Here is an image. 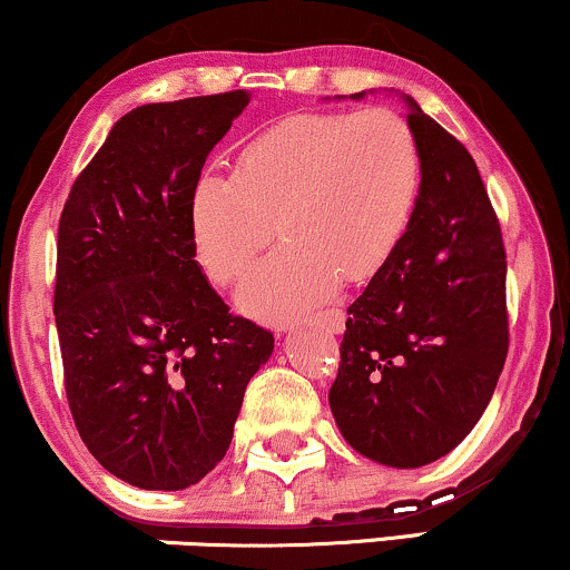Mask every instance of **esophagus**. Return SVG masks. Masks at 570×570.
Instances as JSON below:
<instances>
[{
	"label": "esophagus",
	"instance_id": "obj_1",
	"mask_svg": "<svg viewBox=\"0 0 570 570\" xmlns=\"http://www.w3.org/2000/svg\"><path fill=\"white\" fill-rule=\"evenodd\" d=\"M313 324L324 326V330H330V332H335V335H340V332L345 330V313L337 311V307H332V311L318 313V316L313 318Z\"/></svg>",
	"mask_w": 570,
	"mask_h": 570
}]
</instances>
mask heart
I'll list each match as a JSON object with an SVG mask.
<instances>
[{"instance_id":"1","label":"heart","mask_w":570,"mask_h":570,"mask_svg":"<svg viewBox=\"0 0 570 570\" xmlns=\"http://www.w3.org/2000/svg\"><path fill=\"white\" fill-rule=\"evenodd\" d=\"M423 160L391 109L299 112L244 144L233 176L200 174L187 195L195 263L217 286L244 281L276 225L281 248L240 292L259 318L324 303L367 284L407 233Z\"/></svg>"}]
</instances>
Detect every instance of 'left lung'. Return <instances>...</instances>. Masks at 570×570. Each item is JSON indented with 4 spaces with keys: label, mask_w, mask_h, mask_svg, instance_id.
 Instances as JSON below:
<instances>
[{
    "label": "left lung",
    "mask_w": 570,
    "mask_h": 570,
    "mask_svg": "<svg viewBox=\"0 0 570 570\" xmlns=\"http://www.w3.org/2000/svg\"><path fill=\"white\" fill-rule=\"evenodd\" d=\"M402 98L421 193L396 254L348 307L330 407L356 453L417 469L463 442L499 383L507 252L469 149Z\"/></svg>",
    "instance_id": "8db88e82"
}]
</instances>
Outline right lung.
Wrapping results in <instances>:
<instances>
[{
  "mask_svg": "<svg viewBox=\"0 0 570 570\" xmlns=\"http://www.w3.org/2000/svg\"><path fill=\"white\" fill-rule=\"evenodd\" d=\"M248 98L130 109L63 203L53 313L69 410L128 485L185 490L212 472L273 353L271 332L212 289L187 230L189 187Z\"/></svg>",
  "mask_w": 570,
  "mask_h": 570,
  "instance_id": "obj_1",
  "label": "right lung"
}]
</instances>
